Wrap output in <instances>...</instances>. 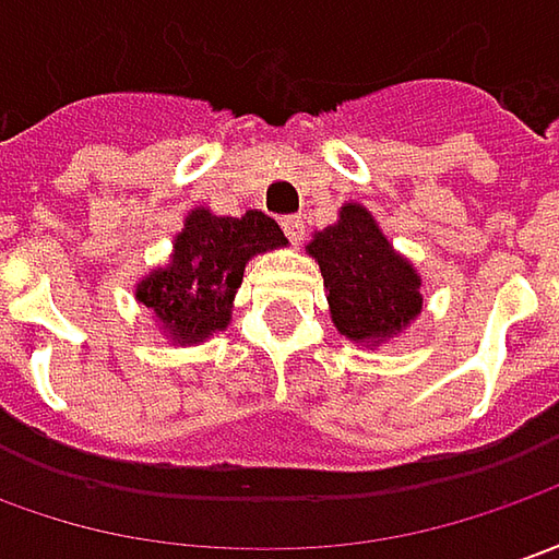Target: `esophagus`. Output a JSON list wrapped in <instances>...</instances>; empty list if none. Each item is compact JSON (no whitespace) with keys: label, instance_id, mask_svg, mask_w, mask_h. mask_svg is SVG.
<instances>
[{"label":"esophagus","instance_id":"esophagus-1","mask_svg":"<svg viewBox=\"0 0 559 559\" xmlns=\"http://www.w3.org/2000/svg\"><path fill=\"white\" fill-rule=\"evenodd\" d=\"M281 228H284V235L290 238V243H302V238H306V225H302V219L299 216H284L281 219Z\"/></svg>","mask_w":559,"mask_h":559}]
</instances>
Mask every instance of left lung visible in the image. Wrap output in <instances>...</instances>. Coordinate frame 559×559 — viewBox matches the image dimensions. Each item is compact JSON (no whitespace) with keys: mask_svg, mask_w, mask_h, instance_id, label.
I'll return each instance as SVG.
<instances>
[{"mask_svg":"<svg viewBox=\"0 0 559 559\" xmlns=\"http://www.w3.org/2000/svg\"><path fill=\"white\" fill-rule=\"evenodd\" d=\"M306 250L321 269L331 321L343 337L377 346L420 316V275L361 203H343L340 219L316 231Z\"/></svg>","mask_w":559,"mask_h":559,"instance_id":"left-lung-1","label":"left lung"}]
</instances>
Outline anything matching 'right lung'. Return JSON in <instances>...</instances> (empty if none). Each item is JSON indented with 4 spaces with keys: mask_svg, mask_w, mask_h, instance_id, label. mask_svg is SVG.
I'll return each mask as SVG.
<instances>
[{
    "mask_svg": "<svg viewBox=\"0 0 559 559\" xmlns=\"http://www.w3.org/2000/svg\"><path fill=\"white\" fill-rule=\"evenodd\" d=\"M287 238L278 222L260 210L241 219L216 216L194 206L176 235V250L166 269L139 281L135 299L164 324L173 343H203L231 321V299L243 281L250 257L278 250Z\"/></svg>",
    "mask_w": 559,
    "mask_h": 559,
    "instance_id": "right-lung-1",
    "label": "right lung"
}]
</instances>
